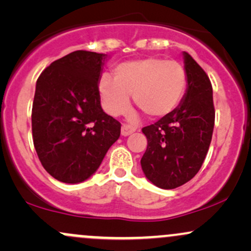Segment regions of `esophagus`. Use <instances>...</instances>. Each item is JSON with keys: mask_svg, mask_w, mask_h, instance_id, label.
<instances>
[{"mask_svg": "<svg viewBox=\"0 0 251 251\" xmlns=\"http://www.w3.org/2000/svg\"><path fill=\"white\" fill-rule=\"evenodd\" d=\"M134 131H135L134 126L127 125V124H124L122 126V135H124V137H127V135L133 133Z\"/></svg>", "mask_w": 251, "mask_h": 251, "instance_id": "1", "label": "esophagus"}]
</instances>
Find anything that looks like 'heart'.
<instances>
[{
  "label": "heart",
  "instance_id": "b5f03b06",
  "mask_svg": "<svg viewBox=\"0 0 251 251\" xmlns=\"http://www.w3.org/2000/svg\"><path fill=\"white\" fill-rule=\"evenodd\" d=\"M114 79L103 74L98 82L101 103L107 113L119 116L129 106V96L146 116L162 118L177 107L186 88V72L177 61L146 57L122 63Z\"/></svg>",
  "mask_w": 251,
  "mask_h": 251
}]
</instances>
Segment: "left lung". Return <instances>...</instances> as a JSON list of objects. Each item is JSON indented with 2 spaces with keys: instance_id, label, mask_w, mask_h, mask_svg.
I'll return each mask as SVG.
<instances>
[{
  "instance_id": "obj_1",
  "label": "left lung",
  "mask_w": 251,
  "mask_h": 251,
  "mask_svg": "<svg viewBox=\"0 0 251 251\" xmlns=\"http://www.w3.org/2000/svg\"><path fill=\"white\" fill-rule=\"evenodd\" d=\"M186 92L171 113L142 131L148 149L140 164L160 189H176L195 177L205 159L215 125L212 86L203 68L184 51Z\"/></svg>"
}]
</instances>
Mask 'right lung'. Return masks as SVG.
Wrapping results in <instances>:
<instances>
[{
    "instance_id": "1",
    "label": "right lung",
    "mask_w": 251,
    "mask_h": 251,
    "mask_svg": "<svg viewBox=\"0 0 251 251\" xmlns=\"http://www.w3.org/2000/svg\"><path fill=\"white\" fill-rule=\"evenodd\" d=\"M106 54L75 50L51 62L36 81L31 131L46 171L62 183L88 179L120 137V123L106 114L98 82Z\"/></svg>"
}]
</instances>
